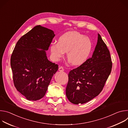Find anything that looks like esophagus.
<instances>
[{"label":"esophagus","instance_id":"obj_1","mask_svg":"<svg viewBox=\"0 0 128 128\" xmlns=\"http://www.w3.org/2000/svg\"><path fill=\"white\" fill-rule=\"evenodd\" d=\"M58 70H59V71H60V72H63V71H64V69H63V68L62 67H61V66L59 67Z\"/></svg>","mask_w":128,"mask_h":128}]
</instances>
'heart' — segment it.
Wrapping results in <instances>:
<instances>
[{
	"mask_svg": "<svg viewBox=\"0 0 128 128\" xmlns=\"http://www.w3.org/2000/svg\"><path fill=\"white\" fill-rule=\"evenodd\" d=\"M92 48L89 38L76 31H69L60 36L58 43L50 44V52L54 61H59L66 52L67 60L73 65L80 66L87 60Z\"/></svg>",
	"mask_w": 128,
	"mask_h": 128,
	"instance_id": "b5f03b06",
	"label": "heart"
}]
</instances>
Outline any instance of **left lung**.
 Returning a JSON list of instances; mask_svg holds the SVG:
<instances>
[{"instance_id":"8db88e82","label":"left lung","mask_w":128,"mask_h":128,"mask_svg":"<svg viewBox=\"0 0 128 128\" xmlns=\"http://www.w3.org/2000/svg\"><path fill=\"white\" fill-rule=\"evenodd\" d=\"M112 68L110 52L98 33L92 57L69 73L66 88L69 101L74 104H84L97 96L110 75Z\"/></svg>"}]
</instances>
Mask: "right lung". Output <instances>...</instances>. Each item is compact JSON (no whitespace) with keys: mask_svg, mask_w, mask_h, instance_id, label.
<instances>
[{"mask_svg":"<svg viewBox=\"0 0 128 128\" xmlns=\"http://www.w3.org/2000/svg\"><path fill=\"white\" fill-rule=\"evenodd\" d=\"M54 36L52 30L37 25L20 38L13 50L10 66L14 85L28 100L44 97L58 69L46 54Z\"/></svg>","mask_w":128,"mask_h":128,"instance_id":"1","label":"right lung"}]
</instances>
